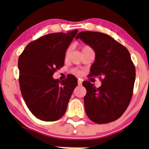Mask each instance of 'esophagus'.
<instances>
[{
  "label": "esophagus",
  "instance_id": "34e87169",
  "mask_svg": "<svg viewBox=\"0 0 149 149\" xmlns=\"http://www.w3.org/2000/svg\"><path fill=\"white\" fill-rule=\"evenodd\" d=\"M78 85L79 86H81L82 85V81L81 80L78 81Z\"/></svg>",
  "mask_w": 149,
  "mask_h": 149
}]
</instances>
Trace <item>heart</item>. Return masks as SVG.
<instances>
[{
	"label": "heart",
	"mask_w": 149,
	"mask_h": 149,
	"mask_svg": "<svg viewBox=\"0 0 149 149\" xmlns=\"http://www.w3.org/2000/svg\"><path fill=\"white\" fill-rule=\"evenodd\" d=\"M88 47H88V46H84V47H83V49H86V48H88ZM73 72H74L75 73H76V74H80V72H79V70H73Z\"/></svg>",
	"instance_id": "1"
}]
</instances>
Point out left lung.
<instances>
[{
	"instance_id": "left-lung-1",
	"label": "left lung",
	"mask_w": 149,
	"mask_h": 149,
	"mask_svg": "<svg viewBox=\"0 0 149 149\" xmlns=\"http://www.w3.org/2000/svg\"><path fill=\"white\" fill-rule=\"evenodd\" d=\"M95 52L91 76H100L99 88L90 81L83 82L86 89L84 107L88 118L94 123L105 124L120 118L133 96L136 68L125 47L110 36L97 31H81L76 37Z\"/></svg>"
}]
</instances>
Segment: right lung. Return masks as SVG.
<instances>
[{
    "instance_id": "right-lung-1",
    "label": "right lung",
    "mask_w": 149,
    "mask_h": 149,
    "mask_svg": "<svg viewBox=\"0 0 149 149\" xmlns=\"http://www.w3.org/2000/svg\"><path fill=\"white\" fill-rule=\"evenodd\" d=\"M77 32L76 29L42 36L31 42L19 56L22 95L30 112L38 119L55 121L65 114L78 81L73 75L62 81L52 76L63 66L66 49Z\"/></svg>"
}]
</instances>
